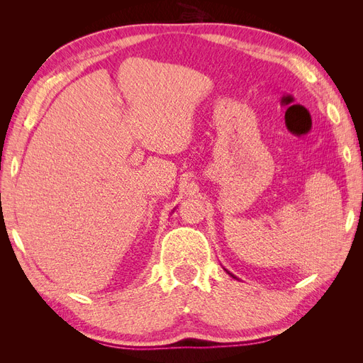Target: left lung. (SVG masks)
Instances as JSON below:
<instances>
[{
  "instance_id": "obj_1",
  "label": "left lung",
  "mask_w": 363,
  "mask_h": 363,
  "mask_svg": "<svg viewBox=\"0 0 363 363\" xmlns=\"http://www.w3.org/2000/svg\"><path fill=\"white\" fill-rule=\"evenodd\" d=\"M224 269H225V268H224ZM225 271H227V269H225ZM227 274H230V276H232V277H233V279H238V277H236V276H233V274H232V272H228V271H227Z\"/></svg>"
}]
</instances>
